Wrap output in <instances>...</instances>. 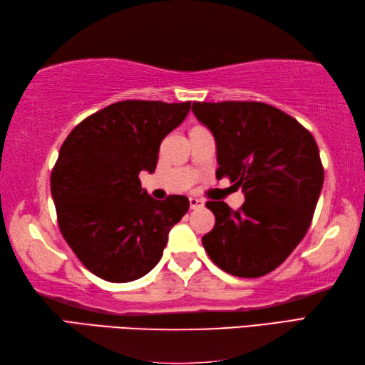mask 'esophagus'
Instances as JSON below:
<instances>
[{
  "label": "esophagus",
  "instance_id": "34e87169",
  "mask_svg": "<svg viewBox=\"0 0 365 365\" xmlns=\"http://www.w3.org/2000/svg\"><path fill=\"white\" fill-rule=\"evenodd\" d=\"M190 207L191 208L204 207V200L202 199H197V197H190Z\"/></svg>",
  "mask_w": 365,
  "mask_h": 365
}]
</instances>
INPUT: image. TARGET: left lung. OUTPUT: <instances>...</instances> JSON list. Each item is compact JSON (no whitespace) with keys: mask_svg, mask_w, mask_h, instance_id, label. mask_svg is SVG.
Returning a JSON list of instances; mask_svg holds the SVG:
<instances>
[{"mask_svg":"<svg viewBox=\"0 0 365 365\" xmlns=\"http://www.w3.org/2000/svg\"><path fill=\"white\" fill-rule=\"evenodd\" d=\"M192 113L215 136L216 177L245 192L238 210L205 204L215 215L205 251L229 274H268L311 226L324 178L319 145L297 119L262 102H195Z\"/></svg>","mask_w":365,"mask_h":365,"instance_id":"1","label":"left lung"}]
</instances>
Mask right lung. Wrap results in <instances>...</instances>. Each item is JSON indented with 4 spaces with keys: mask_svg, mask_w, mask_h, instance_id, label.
Instances as JSON below:
<instances>
[{
    "mask_svg": "<svg viewBox=\"0 0 365 365\" xmlns=\"http://www.w3.org/2000/svg\"><path fill=\"white\" fill-rule=\"evenodd\" d=\"M191 102L125 100L76 125L51 170V196L67 245L108 282L143 277L160 262L169 230L188 212L185 196L166 200L143 190L160 144L187 118Z\"/></svg>",
    "mask_w": 365,
    "mask_h": 365,
    "instance_id": "1",
    "label": "right lung"
}]
</instances>
